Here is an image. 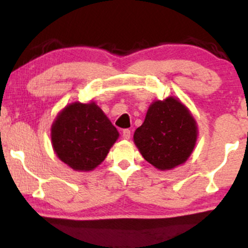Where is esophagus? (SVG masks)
<instances>
[{"label": "esophagus", "instance_id": "1", "mask_svg": "<svg viewBox=\"0 0 248 248\" xmlns=\"http://www.w3.org/2000/svg\"><path fill=\"white\" fill-rule=\"evenodd\" d=\"M122 138H124V140H129V139H130V130L129 129H124V132H122Z\"/></svg>", "mask_w": 248, "mask_h": 248}]
</instances>
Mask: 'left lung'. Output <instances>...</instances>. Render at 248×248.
Segmentation results:
<instances>
[{
	"instance_id": "8db88e82",
	"label": "left lung",
	"mask_w": 248,
	"mask_h": 248,
	"mask_svg": "<svg viewBox=\"0 0 248 248\" xmlns=\"http://www.w3.org/2000/svg\"><path fill=\"white\" fill-rule=\"evenodd\" d=\"M197 133L190 110L169 96L150 105L143 124L134 133V143L147 162L160 170H170L190 157Z\"/></svg>"
}]
</instances>
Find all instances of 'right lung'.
I'll list each match as a JSON object with an SVG mask.
<instances>
[{"label":"right lung","mask_w":248,"mask_h":248,"mask_svg":"<svg viewBox=\"0 0 248 248\" xmlns=\"http://www.w3.org/2000/svg\"><path fill=\"white\" fill-rule=\"evenodd\" d=\"M118 138L116 128L93 101L67 105L51 127L56 155L77 171H90L98 167Z\"/></svg>","instance_id":"right-lung-1"}]
</instances>
